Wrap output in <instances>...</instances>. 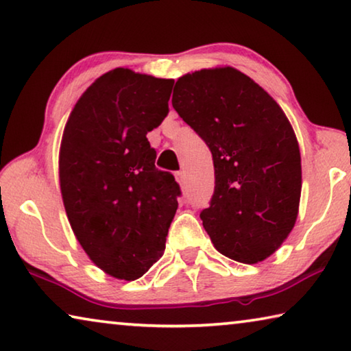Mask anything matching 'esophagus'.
Segmentation results:
<instances>
[{
  "mask_svg": "<svg viewBox=\"0 0 351 351\" xmlns=\"http://www.w3.org/2000/svg\"><path fill=\"white\" fill-rule=\"evenodd\" d=\"M175 178H176V181L180 182V184H186V173H184V171H176Z\"/></svg>",
  "mask_w": 351,
  "mask_h": 351,
  "instance_id": "1",
  "label": "esophagus"
}]
</instances>
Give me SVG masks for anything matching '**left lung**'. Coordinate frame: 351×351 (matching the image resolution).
I'll return each instance as SVG.
<instances>
[{
    "label": "left lung",
    "mask_w": 351,
    "mask_h": 351,
    "mask_svg": "<svg viewBox=\"0 0 351 351\" xmlns=\"http://www.w3.org/2000/svg\"><path fill=\"white\" fill-rule=\"evenodd\" d=\"M171 104L213 153L214 195L199 217L217 252L243 264L267 259L295 225L302 195V158L286 114L232 66L181 76Z\"/></svg>",
    "instance_id": "8db88e82"
}]
</instances>
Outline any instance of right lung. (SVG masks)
Wrapping results in <instances>:
<instances>
[{
	"label": "right lung",
	"instance_id": "right-lung-1",
	"mask_svg": "<svg viewBox=\"0 0 351 351\" xmlns=\"http://www.w3.org/2000/svg\"><path fill=\"white\" fill-rule=\"evenodd\" d=\"M173 80L115 69L77 99L59 153L60 192L92 263L132 281L164 254L180 184L156 169L147 134L169 114Z\"/></svg>",
	"mask_w": 351,
	"mask_h": 351
}]
</instances>
